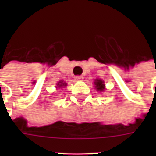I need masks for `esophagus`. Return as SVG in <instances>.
I'll return each mask as SVG.
<instances>
[{
  "instance_id": "obj_1",
  "label": "esophagus",
  "mask_w": 156,
  "mask_h": 156,
  "mask_svg": "<svg viewBox=\"0 0 156 156\" xmlns=\"http://www.w3.org/2000/svg\"><path fill=\"white\" fill-rule=\"evenodd\" d=\"M75 78H76V80L82 81L83 79V75H77L75 77Z\"/></svg>"
}]
</instances>
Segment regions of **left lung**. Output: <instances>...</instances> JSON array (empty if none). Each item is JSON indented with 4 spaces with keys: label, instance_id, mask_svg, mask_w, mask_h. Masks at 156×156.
Segmentation results:
<instances>
[{
    "label": "left lung",
    "instance_id": "8db88e82",
    "mask_svg": "<svg viewBox=\"0 0 156 156\" xmlns=\"http://www.w3.org/2000/svg\"><path fill=\"white\" fill-rule=\"evenodd\" d=\"M95 88H96L99 91H103V90H104V82H103L102 80H100V79L95 80Z\"/></svg>",
    "mask_w": 156,
    "mask_h": 156
}]
</instances>
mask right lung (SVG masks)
<instances>
[{
    "label": "right lung",
    "instance_id": "right-lung-1",
    "mask_svg": "<svg viewBox=\"0 0 156 156\" xmlns=\"http://www.w3.org/2000/svg\"><path fill=\"white\" fill-rule=\"evenodd\" d=\"M59 87H64V86H66V83H63V82H59V83L57 84Z\"/></svg>",
    "mask_w": 156,
    "mask_h": 156
}]
</instances>
